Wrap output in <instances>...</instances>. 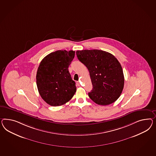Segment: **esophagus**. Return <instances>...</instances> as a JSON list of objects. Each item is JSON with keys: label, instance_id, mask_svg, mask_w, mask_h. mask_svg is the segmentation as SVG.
Here are the masks:
<instances>
[{"label": "esophagus", "instance_id": "obj_1", "mask_svg": "<svg viewBox=\"0 0 156 156\" xmlns=\"http://www.w3.org/2000/svg\"><path fill=\"white\" fill-rule=\"evenodd\" d=\"M76 84H77L78 86H80V83L79 82H76Z\"/></svg>", "mask_w": 156, "mask_h": 156}]
</instances>
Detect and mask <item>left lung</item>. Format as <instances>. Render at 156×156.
Wrapping results in <instances>:
<instances>
[{
    "instance_id": "left-lung-1",
    "label": "left lung",
    "mask_w": 156,
    "mask_h": 156,
    "mask_svg": "<svg viewBox=\"0 0 156 156\" xmlns=\"http://www.w3.org/2000/svg\"><path fill=\"white\" fill-rule=\"evenodd\" d=\"M76 54L89 70L93 84L90 98L99 105H109L116 101L124 84L122 67L116 58L98 49L77 51Z\"/></svg>"
}]
</instances>
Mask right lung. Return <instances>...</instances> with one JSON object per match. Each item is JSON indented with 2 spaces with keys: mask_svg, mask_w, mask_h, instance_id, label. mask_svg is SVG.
<instances>
[{
  "mask_svg": "<svg viewBox=\"0 0 156 156\" xmlns=\"http://www.w3.org/2000/svg\"><path fill=\"white\" fill-rule=\"evenodd\" d=\"M74 56V51H55L47 55L40 63L36 83L40 96L48 105H63L75 94L76 83L68 70Z\"/></svg>",
  "mask_w": 156,
  "mask_h": 156,
  "instance_id": "obj_1",
  "label": "right lung"
}]
</instances>
